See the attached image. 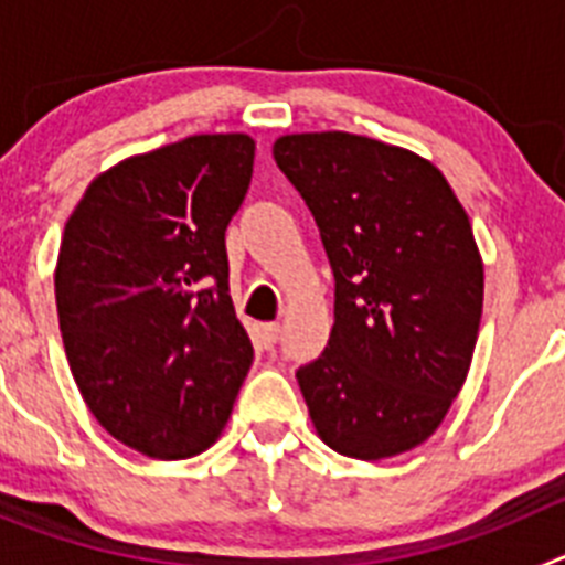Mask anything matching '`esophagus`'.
<instances>
[{"label": "esophagus", "mask_w": 565, "mask_h": 565, "mask_svg": "<svg viewBox=\"0 0 565 565\" xmlns=\"http://www.w3.org/2000/svg\"><path fill=\"white\" fill-rule=\"evenodd\" d=\"M259 333H263L266 348H274V342H277L279 337V322H263V326H259Z\"/></svg>", "instance_id": "34e87169"}]
</instances>
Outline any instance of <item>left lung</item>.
Wrapping results in <instances>:
<instances>
[{"instance_id":"1","label":"left lung","mask_w":565,"mask_h":565,"mask_svg":"<svg viewBox=\"0 0 565 565\" xmlns=\"http://www.w3.org/2000/svg\"><path fill=\"white\" fill-rule=\"evenodd\" d=\"M274 161L333 271L328 348L297 371L322 441L379 461L436 433L467 379L483 266L450 183L418 154L351 132L282 135Z\"/></svg>"}]
</instances>
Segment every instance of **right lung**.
Instances as JSON below:
<instances>
[{"label": "right lung", "instance_id": "obj_1", "mask_svg": "<svg viewBox=\"0 0 565 565\" xmlns=\"http://www.w3.org/2000/svg\"><path fill=\"white\" fill-rule=\"evenodd\" d=\"M252 169L248 135H192L98 174L64 226L70 371L104 430L149 458L206 450L252 367L226 254Z\"/></svg>", "mask_w": 565, "mask_h": 565}]
</instances>
